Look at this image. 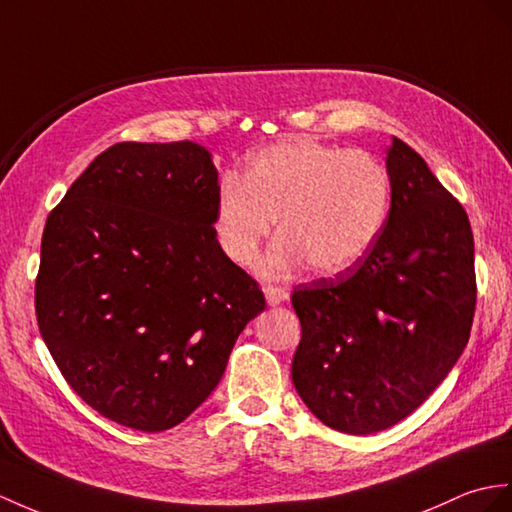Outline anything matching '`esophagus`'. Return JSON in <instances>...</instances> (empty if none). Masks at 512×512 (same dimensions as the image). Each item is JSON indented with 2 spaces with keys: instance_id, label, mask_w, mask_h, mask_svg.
<instances>
[{
  "instance_id": "obj_1",
  "label": "esophagus",
  "mask_w": 512,
  "mask_h": 512,
  "mask_svg": "<svg viewBox=\"0 0 512 512\" xmlns=\"http://www.w3.org/2000/svg\"><path fill=\"white\" fill-rule=\"evenodd\" d=\"M263 291H265L269 306H278V304H282V302H286V299H289V293H286L284 289H278V286H265Z\"/></svg>"
}]
</instances>
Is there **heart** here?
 I'll return each mask as SVG.
<instances>
[{
	"instance_id": "1",
	"label": "heart",
	"mask_w": 512,
	"mask_h": 512,
	"mask_svg": "<svg viewBox=\"0 0 512 512\" xmlns=\"http://www.w3.org/2000/svg\"><path fill=\"white\" fill-rule=\"evenodd\" d=\"M391 213V176L363 149L284 141L247 160L243 182L221 184L213 230L234 265H249L278 221L280 239L260 271L284 278L313 265L323 276L356 267Z\"/></svg>"
}]
</instances>
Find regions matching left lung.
Here are the masks:
<instances>
[{
	"label": "left lung",
	"mask_w": 512,
	"mask_h": 512,
	"mask_svg": "<svg viewBox=\"0 0 512 512\" xmlns=\"http://www.w3.org/2000/svg\"><path fill=\"white\" fill-rule=\"evenodd\" d=\"M386 169L391 213L371 252L291 297L302 323L295 391L345 434L386 430L426 402L463 354L476 310L465 208L397 136Z\"/></svg>",
	"instance_id": "obj_1"
}]
</instances>
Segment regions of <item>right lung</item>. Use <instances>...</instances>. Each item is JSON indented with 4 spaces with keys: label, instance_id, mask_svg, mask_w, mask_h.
<instances>
[{
    "label": "right lung",
    "instance_id": "add662e5",
    "mask_svg": "<svg viewBox=\"0 0 512 512\" xmlns=\"http://www.w3.org/2000/svg\"><path fill=\"white\" fill-rule=\"evenodd\" d=\"M213 154L117 143L47 217L36 319L62 376L132 430L178 426L215 391L265 297L221 252Z\"/></svg>",
    "mask_w": 512,
    "mask_h": 512
}]
</instances>
